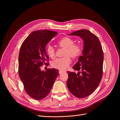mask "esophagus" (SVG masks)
Here are the masks:
<instances>
[{
  "instance_id": "1",
  "label": "esophagus",
  "mask_w": 120,
  "mask_h": 120,
  "mask_svg": "<svg viewBox=\"0 0 120 120\" xmlns=\"http://www.w3.org/2000/svg\"><path fill=\"white\" fill-rule=\"evenodd\" d=\"M65 71H63V70H59V74H61L62 73H63V72H64Z\"/></svg>"
}]
</instances>
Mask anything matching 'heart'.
<instances>
[{
  "label": "heart",
  "instance_id": "heart-1",
  "mask_svg": "<svg viewBox=\"0 0 120 120\" xmlns=\"http://www.w3.org/2000/svg\"><path fill=\"white\" fill-rule=\"evenodd\" d=\"M58 45L61 47L65 48L64 54L66 56L57 58L52 63V66L59 70H66L71 63V56L73 58L78 57L82 53V48L80 44L74 43V41L68 37H64L58 41ZM49 56L53 59L55 57V49L53 46L49 45L46 49Z\"/></svg>",
  "mask_w": 120,
  "mask_h": 120
}]
</instances>
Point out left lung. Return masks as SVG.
Returning <instances> with one entry per match:
<instances>
[{
    "instance_id": "obj_1",
    "label": "left lung",
    "mask_w": 120,
    "mask_h": 120,
    "mask_svg": "<svg viewBox=\"0 0 120 120\" xmlns=\"http://www.w3.org/2000/svg\"><path fill=\"white\" fill-rule=\"evenodd\" d=\"M79 36L83 41L82 56L72 67L74 72L68 71L67 82L70 92L78 98L89 96L97 88L103 76L104 53L100 41L89 30H81L71 34Z\"/></svg>"
}]
</instances>
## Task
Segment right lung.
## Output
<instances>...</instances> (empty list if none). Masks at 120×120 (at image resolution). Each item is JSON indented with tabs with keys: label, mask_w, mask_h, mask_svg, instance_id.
Returning a JSON list of instances; mask_svg holds the SVG:
<instances>
[{
	"label": "right lung",
	"mask_w": 120,
	"mask_h": 120,
	"mask_svg": "<svg viewBox=\"0 0 120 120\" xmlns=\"http://www.w3.org/2000/svg\"><path fill=\"white\" fill-rule=\"evenodd\" d=\"M57 32L44 30L32 32L21 45L19 56V71L25 92L34 99L40 100L49 95L59 75V70L40 67L49 60L45 52L47 43Z\"/></svg>",
	"instance_id": "obj_1"
}]
</instances>
